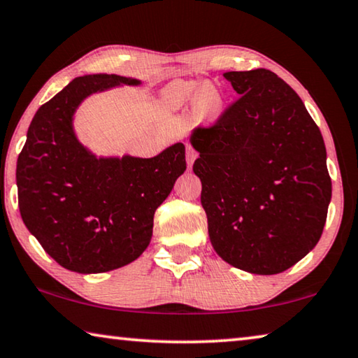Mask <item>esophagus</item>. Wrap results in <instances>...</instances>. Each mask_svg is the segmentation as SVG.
<instances>
[{
	"label": "esophagus",
	"instance_id": "obj_1",
	"mask_svg": "<svg viewBox=\"0 0 358 358\" xmlns=\"http://www.w3.org/2000/svg\"><path fill=\"white\" fill-rule=\"evenodd\" d=\"M196 157H197V151L192 148V146H186V161H188V167L191 169L192 167V164H194V161H196Z\"/></svg>",
	"mask_w": 358,
	"mask_h": 358
}]
</instances>
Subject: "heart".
<instances>
[{
  "mask_svg": "<svg viewBox=\"0 0 358 358\" xmlns=\"http://www.w3.org/2000/svg\"><path fill=\"white\" fill-rule=\"evenodd\" d=\"M196 81H186V79H177V81L170 83L169 86L164 89V99L167 103L173 108L185 106L192 99V105L194 110L202 113L206 116H217L223 106V99L217 89L212 84H201L197 90ZM196 92L194 93V90ZM195 97H192V94Z\"/></svg>",
  "mask_w": 358,
  "mask_h": 358,
  "instance_id": "1",
  "label": "heart"
}]
</instances>
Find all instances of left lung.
I'll return each mask as SVG.
<instances>
[{
	"label": "left lung",
	"instance_id": "1",
	"mask_svg": "<svg viewBox=\"0 0 358 358\" xmlns=\"http://www.w3.org/2000/svg\"><path fill=\"white\" fill-rule=\"evenodd\" d=\"M223 76L239 99L191 135L210 242L237 269L279 274L323 232L331 201L325 143L303 100L275 73Z\"/></svg>",
	"mask_w": 358,
	"mask_h": 358
}]
</instances>
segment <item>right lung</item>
I'll use <instances>...</instances> for the list:
<instances>
[{"mask_svg":"<svg viewBox=\"0 0 358 358\" xmlns=\"http://www.w3.org/2000/svg\"><path fill=\"white\" fill-rule=\"evenodd\" d=\"M138 79L79 76L39 106L17 159L19 210L41 247L79 274L122 268L150 245L156 208L186 170L185 145L150 159L95 157L73 132V115L90 94Z\"/></svg>","mask_w":358,"mask_h":358,"instance_id":"1","label":"right lung"}]
</instances>
